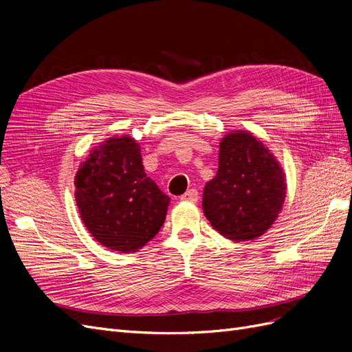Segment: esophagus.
Masks as SVG:
<instances>
[{"label":"esophagus","mask_w":352,"mask_h":352,"mask_svg":"<svg viewBox=\"0 0 352 352\" xmlns=\"http://www.w3.org/2000/svg\"><path fill=\"white\" fill-rule=\"evenodd\" d=\"M182 201H190V202H197L198 201V190L197 189H189L186 192L180 197Z\"/></svg>","instance_id":"34e87169"}]
</instances>
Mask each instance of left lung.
Segmentation results:
<instances>
[{
    "mask_svg": "<svg viewBox=\"0 0 352 352\" xmlns=\"http://www.w3.org/2000/svg\"><path fill=\"white\" fill-rule=\"evenodd\" d=\"M286 176L260 138L232 131L219 145V168L202 194V210L221 236L252 241L264 235L283 208Z\"/></svg>",
    "mask_w": 352,
    "mask_h": 352,
    "instance_id": "1",
    "label": "left lung"
}]
</instances>
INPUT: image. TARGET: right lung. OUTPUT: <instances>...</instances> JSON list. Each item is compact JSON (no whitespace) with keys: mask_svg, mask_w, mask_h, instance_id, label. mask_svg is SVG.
<instances>
[{"mask_svg":"<svg viewBox=\"0 0 352 352\" xmlns=\"http://www.w3.org/2000/svg\"><path fill=\"white\" fill-rule=\"evenodd\" d=\"M74 198L85 228L105 248L136 252L163 226L170 198L142 166L141 145L129 135L92 148L74 176Z\"/></svg>","mask_w":352,"mask_h":352,"instance_id":"right-lung-1","label":"right lung"}]
</instances>
